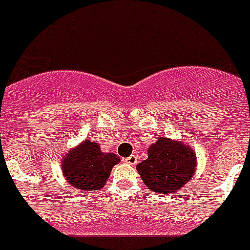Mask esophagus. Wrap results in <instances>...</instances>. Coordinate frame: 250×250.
<instances>
[{
    "label": "esophagus",
    "instance_id": "obj_1",
    "mask_svg": "<svg viewBox=\"0 0 250 250\" xmlns=\"http://www.w3.org/2000/svg\"><path fill=\"white\" fill-rule=\"evenodd\" d=\"M125 162L127 163V164L135 166V164L138 163V158H136V155H131V156H128V158L125 159Z\"/></svg>",
    "mask_w": 250,
    "mask_h": 250
}]
</instances>
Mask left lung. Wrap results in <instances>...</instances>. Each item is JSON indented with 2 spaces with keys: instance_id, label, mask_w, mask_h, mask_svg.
Masks as SVG:
<instances>
[{
  "instance_id": "obj_1",
  "label": "left lung",
  "mask_w": 250,
  "mask_h": 250,
  "mask_svg": "<svg viewBox=\"0 0 250 250\" xmlns=\"http://www.w3.org/2000/svg\"><path fill=\"white\" fill-rule=\"evenodd\" d=\"M196 158L189 147L163 138L148 148V158L136 168L147 188L156 193H175L195 172Z\"/></svg>"
}]
</instances>
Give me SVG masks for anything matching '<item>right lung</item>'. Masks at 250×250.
Returning a JSON list of instances; mask_svg holds the SVG:
<instances>
[{
    "instance_id": "obj_1",
    "label": "right lung",
    "mask_w": 250,
    "mask_h": 250,
    "mask_svg": "<svg viewBox=\"0 0 250 250\" xmlns=\"http://www.w3.org/2000/svg\"><path fill=\"white\" fill-rule=\"evenodd\" d=\"M119 160L114 153L102 152L97 143L84 140V143L67 153L62 168L71 186L90 193L106 184L111 169Z\"/></svg>"
}]
</instances>
